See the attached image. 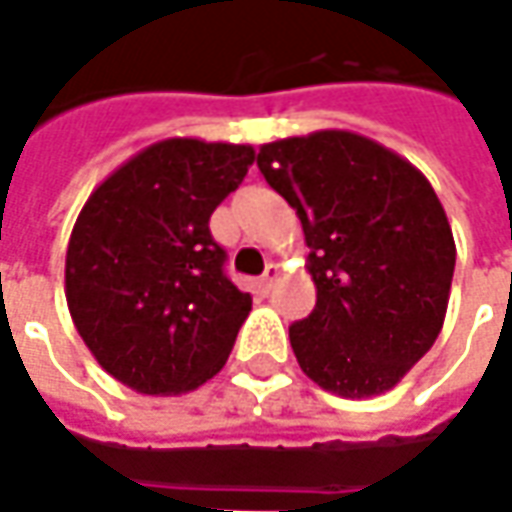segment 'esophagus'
I'll use <instances>...</instances> for the list:
<instances>
[{
  "mask_svg": "<svg viewBox=\"0 0 512 512\" xmlns=\"http://www.w3.org/2000/svg\"><path fill=\"white\" fill-rule=\"evenodd\" d=\"M277 280H280V266H277V263H269L263 277H260V286L266 291H272L274 286H277Z\"/></svg>",
  "mask_w": 512,
  "mask_h": 512,
  "instance_id": "1",
  "label": "esophagus"
}]
</instances>
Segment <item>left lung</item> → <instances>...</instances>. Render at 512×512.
Listing matches in <instances>:
<instances>
[{"mask_svg": "<svg viewBox=\"0 0 512 512\" xmlns=\"http://www.w3.org/2000/svg\"><path fill=\"white\" fill-rule=\"evenodd\" d=\"M257 167L303 223L317 306L289 328L303 374L385 394L436 343L456 266L448 215L402 155L348 130L263 144Z\"/></svg>", "mask_w": 512, "mask_h": 512, "instance_id": "8db88e82", "label": "left lung"}]
</instances>
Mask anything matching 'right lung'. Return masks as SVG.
Masks as SVG:
<instances>
[{
	"label": "right lung",
	"instance_id": "1",
	"mask_svg": "<svg viewBox=\"0 0 512 512\" xmlns=\"http://www.w3.org/2000/svg\"><path fill=\"white\" fill-rule=\"evenodd\" d=\"M255 161L249 144L167 138L87 198L64 260L67 309L98 365L150 397L186 394L221 371L252 297L209 232Z\"/></svg>",
	"mask_w": 512,
	"mask_h": 512
}]
</instances>
